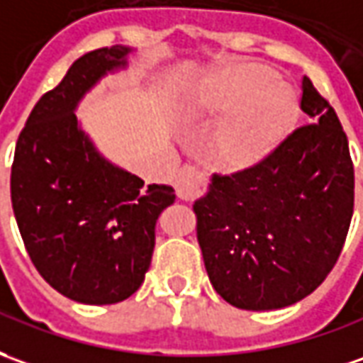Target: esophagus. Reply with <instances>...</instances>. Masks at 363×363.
<instances>
[{
	"label": "esophagus",
	"instance_id": "esophagus-1",
	"mask_svg": "<svg viewBox=\"0 0 363 363\" xmlns=\"http://www.w3.org/2000/svg\"><path fill=\"white\" fill-rule=\"evenodd\" d=\"M207 179L196 166H184L176 179V194L184 201H194L206 191Z\"/></svg>",
	"mask_w": 363,
	"mask_h": 363
}]
</instances>
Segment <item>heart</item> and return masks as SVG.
Masks as SVG:
<instances>
[{"label":"heart","instance_id":"obj_1","mask_svg":"<svg viewBox=\"0 0 363 363\" xmlns=\"http://www.w3.org/2000/svg\"><path fill=\"white\" fill-rule=\"evenodd\" d=\"M201 114L225 118L217 130V154L225 164H259L291 134L298 101L279 74L264 67H239L207 81L194 96Z\"/></svg>","mask_w":363,"mask_h":363}]
</instances>
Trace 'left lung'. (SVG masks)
<instances>
[{
    "label": "left lung",
    "instance_id": "left-lung-1",
    "mask_svg": "<svg viewBox=\"0 0 363 363\" xmlns=\"http://www.w3.org/2000/svg\"><path fill=\"white\" fill-rule=\"evenodd\" d=\"M292 132L257 166L213 174L194 203L197 241L217 294L243 311L302 301L334 269L354 213V164L330 102L302 79Z\"/></svg>",
    "mask_w": 363,
    "mask_h": 363
}]
</instances>
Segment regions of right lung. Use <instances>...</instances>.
I'll list each match as a JSON object with an SVG mask.
<instances>
[{
  "label": "right lung",
  "mask_w": 363,
  "mask_h": 363,
  "mask_svg": "<svg viewBox=\"0 0 363 363\" xmlns=\"http://www.w3.org/2000/svg\"><path fill=\"white\" fill-rule=\"evenodd\" d=\"M130 47L82 55L31 110L15 146L11 206L35 269L82 304L126 301L144 282L156 221L176 194L144 187L102 156L74 110L108 72L126 69Z\"/></svg>",
  "instance_id": "obj_1"
}]
</instances>
